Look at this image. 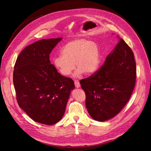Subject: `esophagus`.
Returning <instances> with one entry per match:
<instances>
[{
  "label": "esophagus",
  "mask_w": 151,
  "mask_h": 151,
  "mask_svg": "<svg viewBox=\"0 0 151 151\" xmlns=\"http://www.w3.org/2000/svg\"><path fill=\"white\" fill-rule=\"evenodd\" d=\"M74 84H75V86H76V88H79L81 87V84L79 83V81H77V80L74 81Z\"/></svg>",
  "instance_id": "34e87169"
}]
</instances>
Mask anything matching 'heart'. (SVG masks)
Listing matches in <instances>:
<instances>
[{"label": "heart", "mask_w": 151, "mask_h": 151, "mask_svg": "<svg viewBox=\"0 0 151 151\" xmlns=\"http://www.w3.org/2000/svg\"><path fill=\"white\" fill-rule=\"evenodd\" d=\"M101 61L99 48L93 41L77 39L67 43L61 50V55L53 58V67L64 76L71 74L76 66L75 76L84 73L91 75L98 70ZM75 64L74 65V63Z\"/></svg>", "instance_id": "heart-1"}]
</instances>
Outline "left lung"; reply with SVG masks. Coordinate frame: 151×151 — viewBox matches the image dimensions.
Instances as JSON below:
<instances>
[{"label":"left lung","instance_id":"1","mask_svg":"<svg viewBox=\"0 0 151 151\" xmlns=\"http://www.w3.org/2000/svg\"><path fill=\"white\" fill-rule=\"evenodd\" d=\"M135 79L134 53L125 41L120 39L100 69L80 81L91 118L105 122L119 113L131 96Z\"/></svg>","mask_w":151,"mask_h":151}]
</instances>
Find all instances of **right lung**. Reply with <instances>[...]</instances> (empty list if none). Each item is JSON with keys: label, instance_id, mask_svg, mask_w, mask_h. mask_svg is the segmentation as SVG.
<instances>
[{"label": "right lung", "instance_id": "right-lung-1", "mask_svg": "<svg viewBox=\"0 0 151 151\" xmlns=\"http://www.w3.org/2000/svg\"><path fill=\"white\" fill-rule=\"evenodd\" d=\"M62 38L38 40L18 56L13 83L19 107L32 120L45 125L60 121L74 83L60 75L50 61V54Z\"/></svg>", "mask_w": 151, "mask_h": 151}]
</instances>
